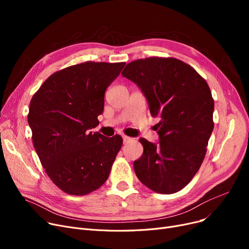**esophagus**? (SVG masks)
<instances>
[{"label":"esophagus","mask_w":249,"mask_h":249,"mask_svg":"<svg viewBox=\"0 0 249 249\" xmlns=\"http://www.w3.org/2000/svg\"><path fill=\"white\" fill-rule=\"evenodd\" d=\"M123 140H124V143H127V142H129L130 140H132V138H131V137H128V136H126V135H123Z\"/></svg>","instance_id":"1"}]
</instances>
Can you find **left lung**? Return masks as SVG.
Returning <instances> with one entry per match:
<instances>
[{
  "instance_id": "1",
  "label": "left lung",
  "mask_w": 249,
  "mask_h": 249,
  "mask_svg": "<svg viewBox=\"0 0 249 249\" xmlns=\"http://www.w3.org/2000/svg\"><path fill=\"white\" fill-rule=\"evenodd\" d=\"M122 75L134 82L146 97L152 117L160 118L158 145L140 138L141 158L134 171L155 193L184 189L205 159L214 129V100L210 88L194 68L175 57L136 59Z\"/></svg>"
}]
</instances>
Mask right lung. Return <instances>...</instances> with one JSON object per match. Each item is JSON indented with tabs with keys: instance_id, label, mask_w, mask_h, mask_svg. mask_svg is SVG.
<instances>
[{
	"instance_id": "obj_1",
	"label": "right lung",
	"mask_w": 249,
	"mask_h": 249,
	"mask_svg": "<svg viewBox=\"0 0 249 249\" xmlns=\"http://www.w3.org/2000/svg\"><path fill=\"white\" fill-rule=\"evenodd\" d=\"M125 64L71 65L52 73L31 99L28 123L36 153L47 176L64 193L88 195L109 178L123 139L89 129L99 124L105 91Z\"/></svg>"
}]
</instances>
